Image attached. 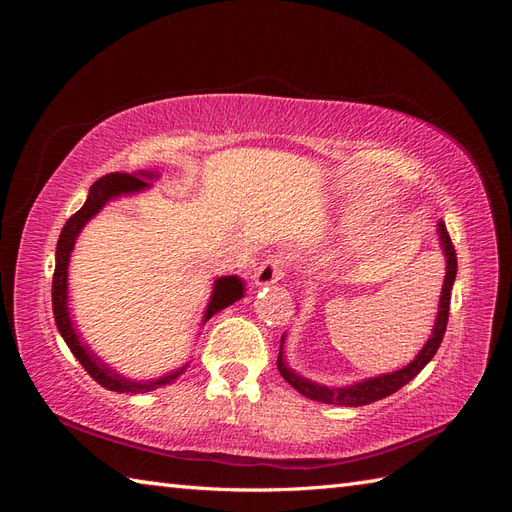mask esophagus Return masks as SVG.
Here are the masks:
<instances>
[{
    "label": "esophagus",
    "mask_w": 512,
    "mask_h": 512,
    "mask_svg": "<svg viewBox=\"0 0 512 512\" xmlns=\"http://www.w3.org/2000/svg\"><path fill=\"white\" fill-rule=\"evenodd\" d=\"M286 265L280 256H269L262 265L256 269L254 273V284L256 286H269V284H277L284 277Z\"/></svg>",
    "instance_id": "esophagus-1"
}]
</instances>
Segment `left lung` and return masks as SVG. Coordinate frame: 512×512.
Wrapping results in <instances>:
<instances>
[{"label":"left lung","mask_w":512,"mask_h":512,"mask_svg":"<svg viewBox=\"0 0 512 512\" xmlns=\"http://www.w3.org/2000/svg\"><path fill=\"white\" fill-rule=\"evenodd\" d=\"M438 237L442 252L446 258V275H444V286L440 292V305H438V316L436 322H433V331L425 346L421 348L414 356V361L408 363L406 367H401L397 371H391V374H380L374 378H365L348 386H324L314 380H307L301 374H297L288 363L284 356V342H286V333L282 335L280 342V356H277V369H280L282 378L292 386L294 391H299L307 399L320 401V404H331V406H348V408H359L374 404L378 399H384L399 391L401 386H406L414 376L421 374V369L433 359V354L438 352L442 337L446 333V322H448V309H451V290L455 284V275H457V254L451 241V235L444 226V222H438Z\"/></svg>","instance_id":"obj_1"}]
</instances>
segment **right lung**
<instances>
[{
	"instance_id": "1",
	"label": "right lung",
	"mask_w": 512,
	"mask_h": 512,
	"mask_svg": "<svg viewBox=\"0 0 512 512\" xmlns=\"http://www.w3.org/2000/svg\"><path fill=\"white\" fill-rule=\"evenodd\" d=\"M160 175L153 173V170H138V173H111L102 179H98L94 185L89 188L85 205L76 211L72 218L66 222V226L61 228V235L57 241V252H55V273H53V316H55V324L57 331L64 337V342L68 344L70 352L76 356L87 374L94 378L100 386L108 391L115 393H147L158 389V386L170 384L173 380H177L188 363L181 365L179 369L170 371V374L156 378V380H130L126 376H121L119 371H115L111 365H106L100 356L91 350L76 331L74 320L70 316V307H68V265H70V254L74 250V243L79 239L81 230L85 228V224L98 215L102 211V207L111 200L119 198V196H130V194H138L147 188H151V179H158ZM245 294V284L241 277L237 275H224L218 277L213 282V292L209 305L205 309L203 316V324L213 316L218 314L220 309L232 305L235 301L243 299Z\"/></svg>"
}]
</instances>
